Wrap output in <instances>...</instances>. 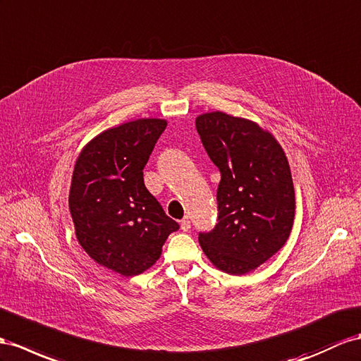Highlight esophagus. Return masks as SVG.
<instances>
[{
	"instance_id": "1",
	"label": "esophagus",
	"mask_w": 361,
	"mask_h": 361,
	"mask_svg": "<svg viewBox=\"0 0 361 361\" xmlns=\"http://www.w3.org/2000/svg\"><path fill=\"white\" fill-rule=\"evenodd\" d=\"M180 226H181V230H183V232H188V230L190 228V221H189V218H184V219H181V221H180Z\"/></svg>"
}]
</instances>
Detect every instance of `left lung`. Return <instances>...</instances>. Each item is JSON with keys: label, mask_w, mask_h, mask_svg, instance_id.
<instances>
[{"label": "left lung", "mask_w": 361, "mask_h": 361, "mask_svg": "<svg viewBox=\"0 0 361 361\" xmlns=\"http://www.w3.org/2000/svg\"><path fill=\"white\" fill-rule=\"evenodd\" d=\"M195 125L221 172L218 224L200 233V245L218 270L250 273L290 238L295 197L288 160L274 135L253 120L212 111Z\"/></svg>", "instance_id": "1"}]
</instances>
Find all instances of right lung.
<instances>
[{
    "label": "right lung",
    "instance_id": "add662e5",
    "mask_svg": "<svg viewBox=\"0 0 361 361\" xmlns=\"http://www.w3.org/2000/svg\"><path fill=\"white\" fill-rule=\"evenodd\" d=\"M166 126L163 118H137L109 128L84 146L73 171L68 206L78 241L91 259L122 276L151 269L180 227L143 181Z\"/></svg>",
    "mask_w": 361,
    "mask_h": 361
}]
</instances>
